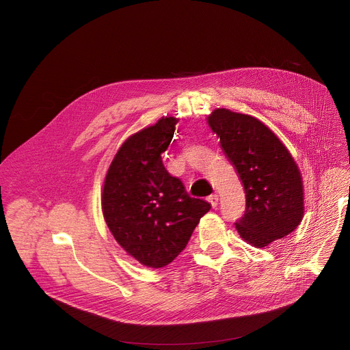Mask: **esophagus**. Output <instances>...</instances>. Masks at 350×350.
Wrapping results in <instances>:
<instances>
[{
	"instance_id": "obj_1",
	"label": "esophagus",
	"mask_w": 350,
	"mask_h": 350,
	"mask_svg": "<svg viewBox=\"0 0 350 350\" xmlns=\"http://www.w3.org/2000/svg\"><path fill=\"white\" fill-rule=\"evenodd\" d=\"M208 201H210V204H211L213 207H217V206H218V194H211V196L208 197Z\"/></svg>"
}]
</instances>
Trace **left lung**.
I'll use <instances>...</instances> for the list:
<instances>
[{
  "label": "left lung",
  "mask_w": 350,
  "mask_h": 350,
  "mask_svg": "<svg viewBox=\"0 0 350 350\" xmlns=\"http://www.w3.org/2000/svg\"><path fill=\"white\" fill-rule=\"evenodd\" d=\"M208 124L244 185L245 211L235 223L241 238L262 248L291 234L304 217V187L286 147L258 119L228 109H215Z\"/></svg>",
  "instance_id": "left-lung-1"
}]
</instances>
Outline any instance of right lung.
<instances>
[{
    "mask_svg": "<svg viewBox=\"0 0 350 350\" xmlns=\"http://www.w3.org/2000/svg\"><path fill=\"white\" fill-rule=\"evenodd\" d=\"M176 118L129 137L107 170L102 210L119 245L142 265H169L186 248L211 204L193 198L183 181L165 170L161 153L174 136Z\"/></svg>",
    "mask_w": 350,
    "mask_h": 350,
    "instance_id": "obj_1",
    "label": "right lung"
}]
</instances>
